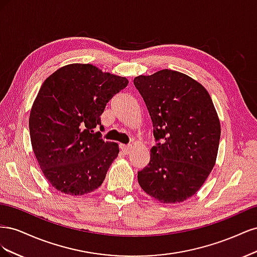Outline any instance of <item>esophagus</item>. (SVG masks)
<instances>
[{"label":"esophagus","mask_w":257,"mask_h":257,"mask_svg":"<svg viewBox=\"0 0 257 257\" xmlns=\"http://www.w3.org/2000/svg\"><path fill=\"white\" fill-rule=\"evenodd\" d=\"M120 148L124 154H128L132 150V145H120Z\"/></svg>","instance_id":"esophagus-1"}]
</instances>
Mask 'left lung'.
Segmentation results:
<instances>
[{
	"label": "left lung",
	"mask_w": 257,
	"mask_h": 257,
	"mask_svg": "<svg viewBox=\"0 0 257 257\" xmlns=\"http://www.w3.org/2000/svg\"><path fill=\"white\" fill-rule=\"evenodd\" d=\"M134 84L158 142L138 183L161 203H181L201 188L215 164L221 124L212 99L199 82L172 69L137 76Z\"/></svg>",
	"instance_id": "8db88e82"
}]
</instances>
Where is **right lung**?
Here are the masks:
<instances>
[{
    "mask_svg": "<svg viewBox=\"0 0 257 257\" xmlns=\"http://www.w3.org/2000/svg\"><path fill=\"white\" fill-rule=\"evenodd\" d=\"M127 83L125 77L80 63L61 67L44 81L29 127L38 165L54 189L77 196L102 185L119 146L94 130L103 131L106 104Z\"/></svg>",
    "mask_w": 257,
    "mask_h": 257,
    "instance_id": "obj_1",
    "label": "right lung"
}]
</instances>
